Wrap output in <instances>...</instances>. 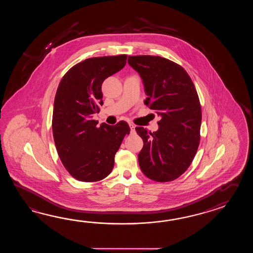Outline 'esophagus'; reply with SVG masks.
<instances>
[{
  "mask_svg": "<svg viewBox=\"0 0 253 253\" xmlns=\"http://www.w3.org/2000/svg\"><path fill=\"white\" fill-rule=\"evenodd\" d=\"M129 126H130V129H131V132H134L135 126L134 124H132V123H129Z\"/></svg>",
  "mask_w": 253,
  "mask_h": 253,
  "instance_id": "esophagus-1",
  "label": "esophagus"
}]
</instances>
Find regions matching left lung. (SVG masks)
<instances>
[{"label":"left lung","mask_w":253,"mask_h":253,"mask_svg":"<svg viewBox=\"0 0 253 253\" xmlns=\"http://www.w3.org/2000/svg\"><path fill=\"white\" fill-rule=\"evenodd\" d=\"M127 62L143 81L145 105L161 119L156 132L135 128L144 141L138 154L140 169L151 180L170 182L187 170L198 149L199 97L187 72L169 59L129 56Z\"/></svg>","instance_id":"obj_1"}]
</instances>
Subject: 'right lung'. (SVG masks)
<instances>
[{
    "instance_id": "obj_1",
    "label": "right lung",
    "mask_w": 253,
    "mask_h": 253,
    "mask_svg": "<svg viewBox=\"0 0 253 253\" xmlns=\"http://www.w3.org/2000/svg\"><path fill=\"white\" fill-rule=\"evenodd\" d=\"M126 55L85 59L72 67L59 82L54 99L52 132L60 161L81 182L100 181L111 172L114 158L128 124L102 123L93 115L102 106L103 81L122 70Z\"/></svg>"
}]
</instances>
